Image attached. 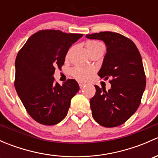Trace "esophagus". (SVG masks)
<instances>
[{"label": "esophagus", "instance_id": "34e87169", "mask_svg": "<svg viewBox=\"0 0 158 158\" xmlns=\"http://www.w3.org/2000/svg\"><path fill=\"white\" fill-rule=\"evenodd\" d=\"M79 87H80L81 89H82V88H83L84 86H85V84H84L83 82H79Z\"/></svg>", "mask_w": 158, "mask_h": 158}]
</instances>
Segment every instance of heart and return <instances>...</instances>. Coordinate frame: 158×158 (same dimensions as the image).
Wrapping results in <instances>:
<instances>
[{
    "label": "heart",
    "instance_id": "obj_1",
    "mask_svg": "<svg viewBox=\"0 0 158 158\" xmlns=\"http://www.w3.org/2000/svg\"><path fill=\"white\" fill-rule=\"evenodd\" d=\"M85 47H86L87 50L89 52V54H92V52H95V51H98L99 49H105V46L103 45L102 43L98 42L96 40H89L87 41L86 44H85ZM70 51L67 52L66 54V57H68L69 56ZM92 71L90 69H85V68L82 67H75L72 69L71 73L73 76H74L76 79H79L80 81H85L90 77L91 74H92Z\"/></svg>",
    "mask_w": 158,
    "mask_h": 158
}]
</instances>
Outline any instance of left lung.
<instances>
[{"label": "left lung", "mask_w": 158, "mask_h": 158, "mask_svg": "<svg viewBox=\"0 0 158 158\" xmlns=\"http://www.w3.org/2000/svg\"><path fill=\"white\" fill-rule=\"evenodd\" d=\"M91 40H101L106 52L98 75L111 80V89L95 85L96 92L90 99L95 122L106 128L125 123L137 111L146 86V77L141 54L135 44L118 33L106 31L87 34Z\"/></svg>", "instance_id": "left-lung-1"}]
</instances>
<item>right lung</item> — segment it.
Instances as JSON below:
<instances>
[{
    "mask_svg": "<svg viewBox=\"0 0 158 158\" xmlns=\"http://www.w3.org/2000/svg\"><path fill=\"white\" fill-rule=\"evenodd\" d=\"M83 36L56 30H40L28 39L15 60L14 86L28 114L36 122L54 125L65 118L72 98L79 92L75 79L60 85L54 81L68 49Z\"/></svg>",
    "mask_w": 158,
    "mask_h": 158,
    "instance_id": "obj_1",
    "label": "right lung"
}]
</instances>
